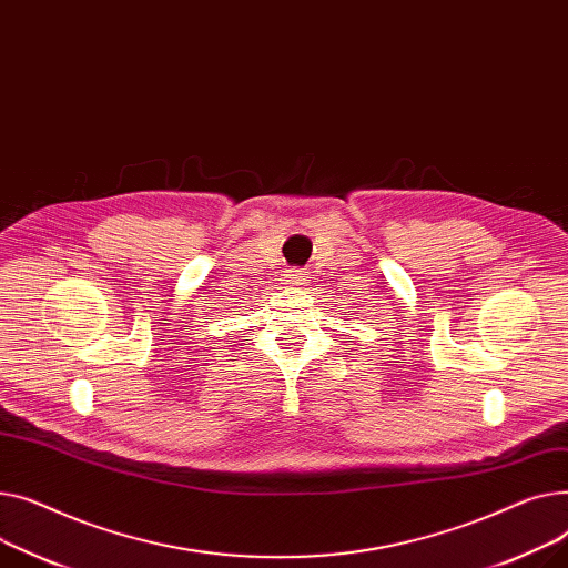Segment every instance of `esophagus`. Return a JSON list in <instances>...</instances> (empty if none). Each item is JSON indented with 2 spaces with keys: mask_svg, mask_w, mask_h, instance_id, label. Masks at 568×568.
<instances>
[{
  "mask_svg": "<svg viewBox=\"0 0 568 568\" xmlns=\"http://www.w3.org/2000/svg\"><path fill=\"white\" fill-rule=\"evenodd\" d=\"M307 282H310V277H307L305 271L291 268V271H286V275H284V284H288V286H293V288H300L303 284H307Z\"/></svg>",
  "mask_w": 568,
  "mask_h": 568,
  "instance_id": "obj_1",
  "label": "esophagus"
}]
</instances>
